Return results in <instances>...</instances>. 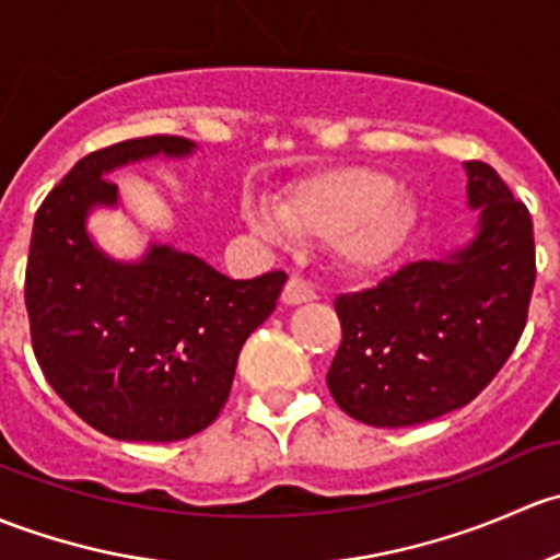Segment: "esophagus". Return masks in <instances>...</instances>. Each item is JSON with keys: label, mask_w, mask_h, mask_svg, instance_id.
Returning a JSON list of instances; mask_svg holds the SVG:
<instances>
[{"label": "esophagus", "mask_w": 560, "mask_h": 560, "mask_svg": "<svg viewBox=\"0 0 560 560\" xmlns=\"http://www.w3.org/2000/svg\"><path fill=\"white\" fill-rule=\"evenodd\" d=\"M315 299V288L310 285L307 280H302V278H296V275H293L291 280L285 282V288H282V302L285 304H304V302H313Z\"/></svg>", "instance_id": "esophagus-1"}]
</instances>
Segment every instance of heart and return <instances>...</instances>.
<instances>
[{"label": "heart", "mask_w": 560, "mask_h": 560, "mask_svg": "<svg viewBox=\"0 0 560 560\" xmlns=\"http://www.w3.org/2000/svg\"><path fill=\"white\" fill-rule=\"evenodd\" d=\"M278 218L247 210L267 240H331L350 272H377L405 250L418 223V199L383 172L339 166L296 183L275 207Z\"/></svg>", "instance_id": "1"}]
</instances>
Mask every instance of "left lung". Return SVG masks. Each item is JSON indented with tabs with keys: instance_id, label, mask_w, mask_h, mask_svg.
I'll return each instance as SVG.
<instances>
[{
	"instance_id": "obj_1",
	"label": "left lung",
	"mask_w": 560,
	"mask_h": 560,
	"mask_svg": "<svg viewBox=\"0 0 560 560\" xmlns=\"http://www.w3.org/2000/svg\"><path fill=\"white\" fill-rule=\"evenodd\" d=\"M464 166L475 237L334 302L342 345L326 383L361 423L401 429L469 405L526 328L537 280L532 215L493 166Z\"/></svg>"
}]
</instances>
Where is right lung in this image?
I'll use <instances>...</instances> for the list:
<instances>
[{
  "mask_svg": "<svg viewBox=\"0 0 560 560\" xmlns=\"http://www.w3.org/2000/svg\"><path fill=\"white\" fill-rule=\"evenodd\" d=\"M153 135L80 159L34 215L26 264L32 348L50 388L113 440L199 434L232 390L245 339L272 315L285 272L232 280L191 253L148 247L115 261L89 237V212L118 205L107 175L131 161L191 155Z\"/></svg>",
  "mask_w": 560,
  "mask_h": 560,
  "instance_id": "obj_1",
  "label": "right lung"
}]
</instances>
